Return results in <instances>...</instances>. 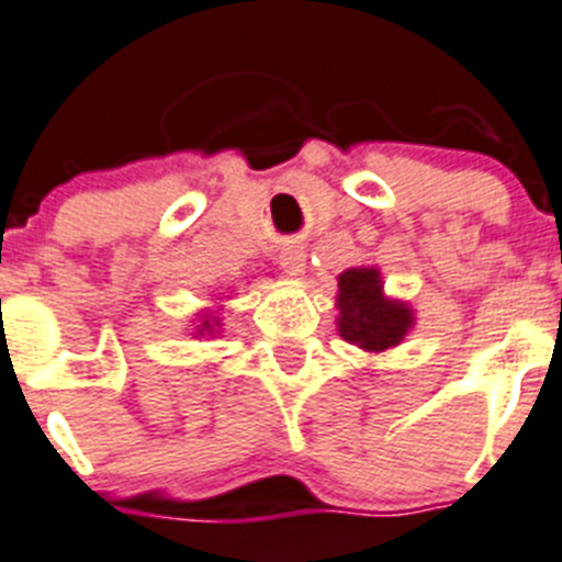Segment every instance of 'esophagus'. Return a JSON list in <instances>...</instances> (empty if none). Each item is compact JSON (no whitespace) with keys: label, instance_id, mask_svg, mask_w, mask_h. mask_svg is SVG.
<instances>
[{"label":"esophagus","instance_id":"1","mask_svg":"<svg viewBox=\"0 0 562 562\" xmlns=\"http://www.w3.org/2000/svg\"><path fill=\"white\" fill-rule=\"evenodd\" d=\"M278 265L284 267V272H290V276H301L303 267H306V254H303L301 245H286L278 254Z\"/></svg>","mask_w":562,"mask_h":562}]
</instances>
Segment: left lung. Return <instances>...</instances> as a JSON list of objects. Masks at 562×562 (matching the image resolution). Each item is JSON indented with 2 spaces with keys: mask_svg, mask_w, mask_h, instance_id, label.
<instances>
[{
  "mask_svg": "<svg viewBox=\"0 0 562 562\" xmlns=\"http://www.w3.org/2000/svg\"><path fill=\"white\" fill-rule=\"evenodd\" d=\"M408 306L383 297L381 272L375 267H350L339 276V334L341 339L370 352L403 341L411 328Z\"/></svg>",
  "mask_w": 562,
  "mask_h": 562,
  "instance_id": "left-lung-1",
  "label": "left lung"
}]
</instances>
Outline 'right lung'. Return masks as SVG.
Masks as SVG:
<instances>
[{
    "label": "right lung",
    "mask_w": 562,
    "mask_h": 562,
    "mask_svg": "<svg viewBox=\"0 0 562 562\" xmlns=\"http://www.w3.org/2000/svg\"><path fill=\"white\" fill-rule=\"evenodd\" d=\"M198 328H204V330H212V319H204V323L198 325Z\"/></svg>",
    "instance_id": "1"
}]
</instances>
